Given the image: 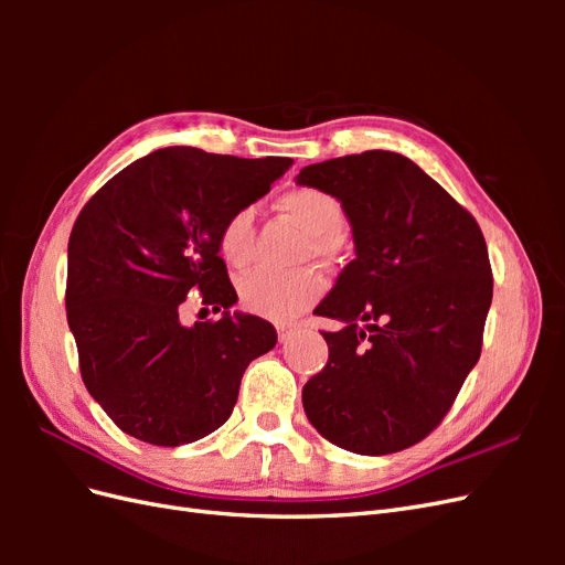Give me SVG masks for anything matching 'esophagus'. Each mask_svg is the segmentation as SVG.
Segmentation results:
<instances>
[{
	"label": "esophagus",
	"mask_w": 565,
	"mask_h": 565,
	"mask_svg": "<svg viewBox=\"0 0 565 565\" xmlns=\"http://www.w3.org/2000/svg\"><path fill=\"white\" fill-rule=\"evenodd\" d=\"M292 337V330H287V328H278V339H280V344H285V341Z\"/></svg>",
	"instance_id": "34e87169"
}]
</instances>
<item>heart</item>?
<instances>
[{
  "instance_id": "heart-1",
  "label": "heart",
  "mask_w": 565,
  "mask_h": 565,
  "mask_svg": "<svg viewBox=\"0 0 565 565\" xmlns=\"http://www.w3.org/2000/svg\"><path fill=\"white\" fill-rule=\"evenodd\" d=\"M280 210L292 216L313 241V254L328 256L344 233V207L322 188L299 185L280 195ZM254 214L243 207L231 212L216 233V252L231 268H245L252 259ZM322 295V278L309 268L299 270H252L237 280V297L247 311L270 320H292L309 311Z\"/></svg>"
}]
</instances>
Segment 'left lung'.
<instances>
[{
  "mask_svg": "<svg viewBox=\"0 0 565 565\" xmlns=\"http://www.w3.org/2000/svg\"><path fill=\"white\" fill-rule=\"evenodd\" d=\"M297 183L344 207L355 259L318 316L330 358L306 382V417L358 455H391L424 440L450 413L481 358L492 268L476 218L398 152L365 150L303 167Z\"/></svg>",
  "mask_w": 565,
  "mask_h": 565,
  "instance_id": "1",
  "label": "left lung"
}]
</instances>
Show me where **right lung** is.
Listing matches in <instances>:
<instances>
[{"label":"right lung","mask_w":565,"mask_h":565,"mask_svg":"<svg viewBox=\"0 0 565 565\" xmlns=\"http://www.w3.org/2000/svg\"><path fill=\"white\" fill-rule=\"evenodd\" d=\"M289 164L162 148L82 207L67 241V324L84 386L125 434L177 448L216 431L247 365L276 347L270 322L228 313L237 295L216 233ZM191 294L222 316L185 329Z\"/></svg>","instance_id":"right-lung-1"}]
</instances>
